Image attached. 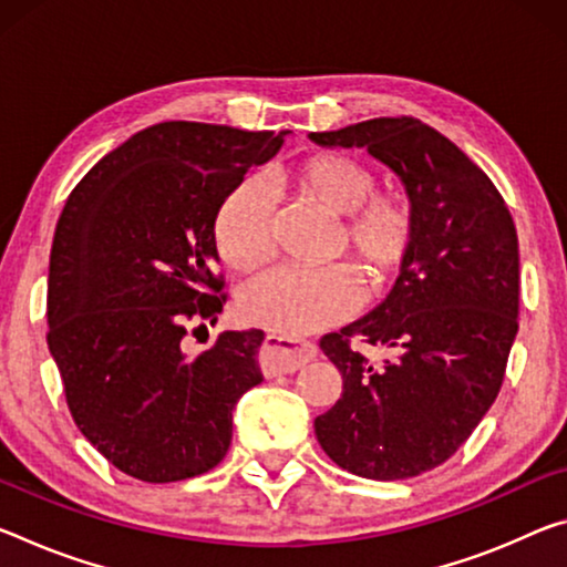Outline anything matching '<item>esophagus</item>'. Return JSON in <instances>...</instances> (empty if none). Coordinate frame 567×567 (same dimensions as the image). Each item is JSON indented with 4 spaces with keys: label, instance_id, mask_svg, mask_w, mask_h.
I'll use <instances>...</instances> for the list:
<instances>
[{
    "label": "esophagus",
    "instance_id": "34e87169",
    "mask_svg": "<svg viewBox=\"0 0 567 567\" xmlns=\"http://www.w3.org/2000/svg\"><path fill=\"white\" fill-rule=\"evenodd\" d=\"M316 358V346L298 343V340H287L277 336H267L262 348H259V368L267 379L280 373H292L310 363Z\"/></svg>",
    "mask_w": 567,
    "mask_h": 567
}]
</instances>
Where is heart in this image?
Listing matches in <instances>:
<instances>
[{"label": "heart", "mask_w": 567, "mask_h": 567, "mask_svg": "<svg viewBox=\"0 0 567 567\" xmlns=\"http://www.w3.org/2000/svg\"><path fill=\"white\" fill-rule=\"evenodd\" d=\"M275 184L292 188L310 209L340 221V245L371 285L401 269L416 235V214L403 194L373 192V174L343 154H316L285 168ZM214 247L221 262L251 272L272 255V206L259 184H241L221 202L214 219ZM358 285L346 267L316 272L272 269L241 290L237 312L247 326L280 338H302L336 326L358 308Z\"/></svg>", "instance_id": "1"}]
</instances>
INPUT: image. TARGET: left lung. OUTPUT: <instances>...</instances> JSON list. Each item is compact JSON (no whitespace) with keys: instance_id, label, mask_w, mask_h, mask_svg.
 <instances>
[{"instance_id":"obj_1","label":"left lung","mask_w":567,"mask_h":567,"mask_svg":"<svg viewBox=\"0 0 567 567\" xmlns=\"http://www.w3.org/2000/svg\"><path fill=\"white\" fill-rule=\"evenodd\" d=\"M310 141L365 148L399 176L416 214L413 245L385 300L320 340L343 393L316 419V436L358 477H416L470 439L499 393L517 336L515 221L489 176L416 118H373ZM353 337L394 358L373 367L349 348Z\"/></svg>"}]
</instances>
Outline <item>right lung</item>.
I'll list each match as a JSON object with an SVG mask.
<instances>
[{
  "label": "right lung",
  "instance_id": "obj_1",
  "mask_svg": "<svg viewBox=\"0 0 567 567\" xmlns=\"http://www.w3.org/2000/svg\"><path fill=\"white\" fill-rule=\"evenodd\" d=\"M290 131L166 121L87 171L50 251L48 346L70 413L107 462L141 482L209 472L231 411L262 383V330H224L188 353L192 322H217L214 219Z\"/></svg>",
  "mask_w": 567,
  "mask_h": 567
}]
</instances>
